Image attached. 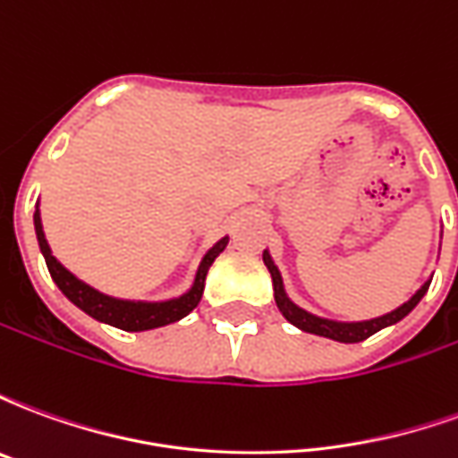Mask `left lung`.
<instances>
[{"label": "left lung", "instance_id": "1", "mask_svg": "<svg viewBox=\"0 0 458 458\" xmlns=\"http://www.w3.org/2000/svg\"><path fill=\"white\" fill-rule=\"evenodd\" d=\"M262 259H265V265H267L269 269L272 289H275V301H277V309L282 311V317L287 318L292 327L301 328V331H307V334H317V336L331 338V341H338V344H358V341H365L368 336L377 334L380 328H387L393 327V324H397V321H403V318L422 301V297L427 294V289H429L434 277L432 275V277L427 279L422 287L417 289L404 304H400V307L393 309V311H387L383 317L363 318V321H338V318H327L318 317V314H311L307 309H301L299 304H294V301L289 299L287 289H284V279H282V272H279V267L275 265L269 250L262 252Z\"/></svg>", "mask_w": 458, "mask_h": 458}]
</instances>
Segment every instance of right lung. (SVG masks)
Returning a JSON list of instances; mask_svg holds the SVG:
<instances>
[{
  "label": "right lung",
  "mask_w": 458,
  "mask_h": 458,
  "mask_svg": "<svg viewBox=\"0 0 458 458\" xmlns=\"http://www.w3.org/2000/svg\"><path fill=\"white\" fill-rule=\"evenodd\" d=\"M34 230L36 240H38V248H41V255L46 259V267L54 277L55 287L61 289L65 294V299H71L75 307L85 311L88 317H93L95 321L100 324H107V327L122 328V331H151V328L169 327L174 321H181L183 317H189L193 309L199 307L200 297H203V287H206V275H208L210 265L216 262L220 252L228 245V235L213 245V248L203 255V259L199 262V269L193 275V282L186 292H181L179 297L161 299V301H147V299H122L113 297V294H105L100 289L90 287L88 282L78 279L71 272L65 269L58 259L54 258L51 252V245L46 240L44 223H41V210H38V203H36L34 210Z\"/></svg>",
  "instance_id": "add662e5"
}]
</instances>
